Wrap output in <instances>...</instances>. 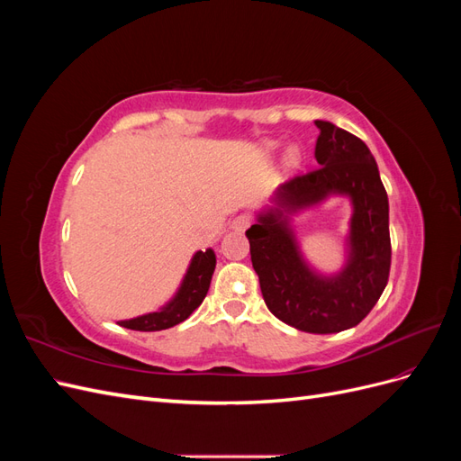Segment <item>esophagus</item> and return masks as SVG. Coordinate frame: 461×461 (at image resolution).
<instances>
[{"mask_svg": "<svg viewBox=\"0 0 461 461\" xmlns=\"http://www.w3.org/2000/svg\"><path fill=\"white\" fill-rule=\"evenodd\" d=\"M249 222H252V217L244 213V215H239V217L232 219L230 229L236 230V232H244V230L249 227Z\"/></svg>", "mask_w": 461, "mask_h": 461, "instance_id": "esophagus-1", "label": "esophagus"}]
</instances>
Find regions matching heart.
<instances>
[{"mask_svg":"<svg viewBox=\"0 0 461 461\" xmlns=\"http://www.w3.org/2000/svg\"><path fill=\"white\" fill-rule=\"evenodd\" d=\"M276 148H278V144H276V142H271V140L263 144V151L267 153V156H271V153H273ZM283 165H285L286 171H296V169H298V167L302 165V156H300L298 148H294V146L286 148L285 158H283Z\"/></svg>","mask_w":461,"mask_h":461,"instance_id":"obj_1","label":"heart"}]
</instances>
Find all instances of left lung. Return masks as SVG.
<instances>
[{
    "label": "left lung",
    "instance_id": "1",
    "mask_svg": "<svg viewBox=\"0 0 461 461\" xmlns=\"http://www.w3.org/2000/svg\"><path fill=\"white\" fill-rule=\"evenodd\" d=\"M315 127L317 169L278 186L246 236L269 312L298 330L330 334L356 327L388 283V196L364 140L329 121ZM329 197L353 207L345 263L334 274L307 261L294 229V216Z\"/></svg>",
    "mask_w": 461,
    "mask_h": 461
}]
</instances>
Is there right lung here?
I'll use <instances>...</instances> for the list:
<instances>
[{
    "mask_svg": "<svg viewBox=\"0 0 461 461\" xmlns=\"http://www.w3.org/2000/svg\"><path fill=\"white\" fill-rule=\"evenodd\" d=\"M215 263L217 258L212 248H207L205 252L198 249V252L192 256L183 281H180L176 292L169 302L161 305L156 312L117 321V325L132 330L151 332L171 329L178 323H183V321L188 319L192 312L203 302L209 290V283H212V275L215 271Z\"/></svg>",
    "mask_w": 461,
    "mask_h": 461,
    "instance_id": "1",
    "label": "right lung"
}]
</instances>
